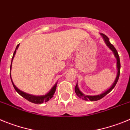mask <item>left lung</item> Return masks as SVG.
Returning <instances> with one entry per match:
<instances>
[{"label": "left lung", "mask_w": 130, "mask_h": 130, "mask_svg": "<svg viewBox=\"0 0 130 130\" xmlns=\"http://www.w3.org/2000/svg\"><path fill=\"white\" fill-rule=\"evenodd\" d=\"M101 36H102V37L104 38V41H105V43H106V45H107V46H108V47L109 48H110L112 51H113V54H114V55H115V58H117V71H118L116 79H115V82H113V85H111V87L109 89H107V91H106L105 92L102 93V94H99V95L89 96V95H85V94H83L81 91H79V88H78V84H76L75 89H74V91H75L76 94H77V96H78V97H79L80 99H82L83 100H89L90 101H96V100H100V99H102L103 97L105 96H106L107 94H108V93H109V92H111V90L114 88L115 86L116 85L117 83L118 79H119V76H120V58H119V54H118L116 48L114 47V46H113L111 43L109 42V38L106 36V35H104V34H101Z\"/></svg>", "instance_id": "1"}]
</instances>
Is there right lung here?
<instances>
[{"instance_id": "1", "label": "right lung", "mask_w": 130, "mask_h": 130, "mask_svg": "<svg viewBox=\"0 0 130 130\" xmlns=\"http://www.w3.org/2000/svg\"><path fill=\"white\" fill-rule=\"evenodd\" d=\"M19 45H19H17V47H16L15 51V52H14V53H13V55L12 59H11V61L13 60L14 56H15V53H16V50L18 48ZM11 63H12V61H11ZM11 67H10V70H11ZM10 78H11V82H12L13 85L14 89H15V91H17V93H18L20 95L22 96L23 98H24V99H26V100H28V101L34 103V104H42V103H43V102H48V100H51L52 97H53V95L54 94V93H55V91H56V90L57 83L55 84L54 85L53 87L51 89V91H49L48 93L47 94H45V95H42V96L32 95V94H28V93H24V92H23L22 91H21L20 89H19L16 87L15 85H14L13 82V81H12V79H11V74H10Z\"/></svg>"}]
</instances>
